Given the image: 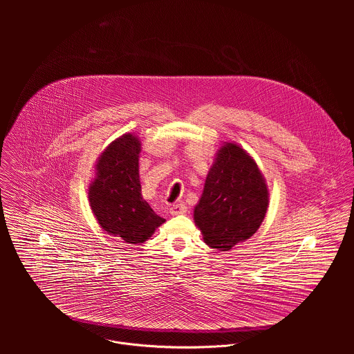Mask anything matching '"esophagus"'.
Segmentation results:
<instances>
[{
	"label": "esophagus",
	"instance_id": "34e87169",
	"mask_svg": "<svg viewBox=\"0 0 354 354\" xmlns=\"http://www.w3.org/2000/svg\"><path fill=\"white\" fill-rule=\"evenodd\" d=\"M188 209V207L184 204V203H180V204H173L170 207V214L171 215H180V214H185Z\"/></svg>",
	"mask_w": 354,
	"mask_h": 354
}]
</instances>
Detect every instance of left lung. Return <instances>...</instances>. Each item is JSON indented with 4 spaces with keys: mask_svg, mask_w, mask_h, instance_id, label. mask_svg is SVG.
I'll return each instance as SVG.
<instances>
[{
    "mask_svg": "<svg viewBox=\"0 0 354 354\" xmlns=\"http://www.w3.org/2000/svg\"><path fill=\"white\" fill-rule=\"evenodd\" d=\"M268 205V191L252 158L237 145H225L209 169L195 222L208 247L229 251L252 237Z\"/></svg>",
    "mask_w": 354,
    "mask_h": 354,
    "instance_id": "8db88e82",
    "label": "left lung"
}]
</instances>
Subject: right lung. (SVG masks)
Segmentation results:
<instances>
[{"instance_id":"add662e5","label":"right lung","mask_w":354,"mask_h":354,"mask_svg":"<svg viewBox=\"0 0 354 354\" xmlns=\"http://www.w3.org/2000/svg\"><path fill=\"white\" fill-rule=\"evenodd\" d=\"M139 139L128 133L113 142L97 163L88 198L100 225L127 244L147 241L165 222L142 198Z\"/></svg>"}]
</instances>
